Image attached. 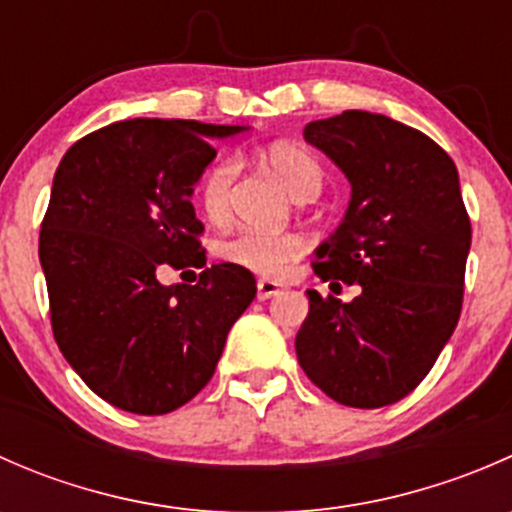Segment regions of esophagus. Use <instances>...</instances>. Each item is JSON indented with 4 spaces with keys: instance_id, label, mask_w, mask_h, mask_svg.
I'll return each mask as SVG.
<instances>
[{
    "instance_id": "obj_1",
    "label": "esophagus",
    "mask_w": 512,
    "mask_h": 512,
    "mask_svg": "<svg viewBox=\"0 0 512 512\" xmlns=\"http://www.w3.org/2000/svg\"><path fill=\"white\" fill-rule=\"evenodd\" d=\"M282 285L275 280H260L257 282V299H270L280 292Z\"/></svg>"
}]
</instances>
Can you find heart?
Segmentation results:
<instances>
[{
    "label": "heart",
    "mask_w": 512,
    "mask_h": 512,
    "mask_svg": "<svg viewBox=\"0 0 512 512\" xmlns=\"http://www.w3.org/2000/svg\"><path fill=\"white\" fill-rule=\"evenodd\" d=\"M267 168L280 178L294 200H314L322 193L324 170L319 160L297 146V143H272L262 151ZM237 160L218 158L203 173L198 185L200 205L213 223H225L232 213V195H235ZM304 252V240L292 232L240 230L218 242V257L230 265L250 270L255 275L277 277Z\"/></svg>",
    "instance_id": "b5f03b06"
}]
</instances>
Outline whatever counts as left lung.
I'll return each instance as SVG.
<instances>
[{"label":"left lung","instance_id":"8db88e82","mask_svg":"<svg viewBox=\"0 0 512 512\" xmlns=\"http://www.w3.org/2000/svg\"><path fill=\"white\" fill-rule=\"evenodd\" d=\"M304 141L352 183L314 275L361 289L352 302L307 289L294 349L329 399L381 409L426 379L461 317L471 218L456 163L426 133L369 111L307 123Z\"/></svg>","mask_w":512,"mask_h":512}]
</instances>
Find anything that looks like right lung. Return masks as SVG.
<instances>
[{"instance_id": "right-lung-1", "label": "right lung", "mask_w": 512, "mask_h": 512, "mask_svg": "<svg viewBox=\"0 0 512 512\" xmlns=\"http://www.w3.org/2000/svg\"><path fill=\"white\" fill-rule=\"evenodd\" d=\"M242 126L131 118L89 133L56 168L39 260L51 332L94 394L160 416L205 389L227 332L255 299L250 270L220 262L195 285L163 287V267H203L193 185L213 138Z\"/></svg>"}]
</instances>
